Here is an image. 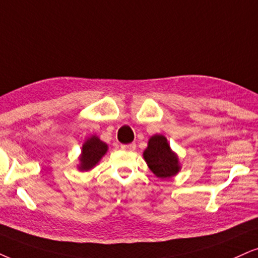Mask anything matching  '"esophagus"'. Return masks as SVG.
<instances>
[{"label":"esophagus","mask_w":258,"mask_h":258,"mask_svg":"<svg viewBox=\"0 0 258 258\" xmlns=\"http://www.w3.org/2000/svg\"><path fill=\"white\" fill-rule=\"evenodd\" d=\"M120 148H122L123 151H129V152H133V151H135V148H136V145H135V144L122 145V146H120Z\"/></svg>","instance_id":"obj_1"}]
</instances>
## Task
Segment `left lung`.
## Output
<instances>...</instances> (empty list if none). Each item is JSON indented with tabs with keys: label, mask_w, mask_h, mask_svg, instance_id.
<instances>
[{
	"label": "left lung",
	"mask_w": 258,
	"mask_h": 258,
	"mask_svg": "<svg viewBox=\"0 0 258 258\" xmlns=\"http://www.w3.org/2000/svg\"><path fill=\"white\" fill-rule=\"evenodd\" d=\"M144 159L149 170L160 179L174 177L182 168L177 153L161 134L149 138L147 148L144 151Z\"/></svg>",
	"instance_id": "1"
}]
</instances>
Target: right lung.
<instances>
[{"mask_svg": "<svg viewBox=\"0 0 258 258\" xmlns=\"http://www.w3.org/2000/svg\"><path fill=\"white\" fill-rule=\"evenodd\" d=\"M109 146L98 138L97 135H92L84 142L81 148V154L79 155L78 170L81 172H87L97 166L101 158L106 154Z\"/></svg>", "mask_w": 258, "mask_h": 258, "instance_id": "1", "label": "right lung"}]
</instances>
